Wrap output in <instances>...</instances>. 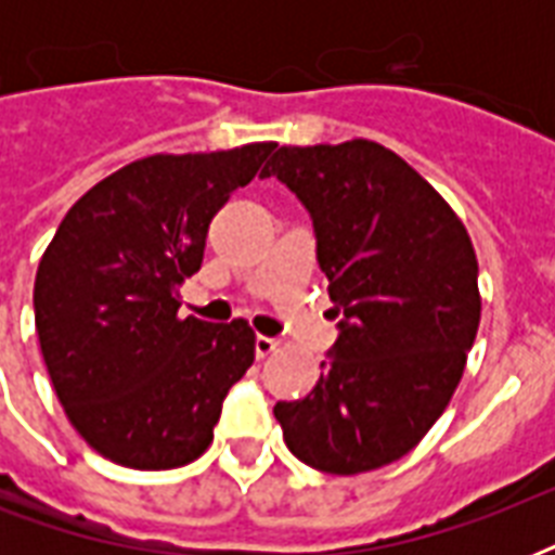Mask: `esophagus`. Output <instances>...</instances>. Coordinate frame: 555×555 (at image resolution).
<instances>
[{"label": "esophagus", "instance_id": "34e87169", "mask_svg": "<svg viewBox=\"0 0 555 555\" xmlns=\"http://www.w3.org/2000/svg\"><path fill=\"white\" fill-rule=\"evenodd\" d=\"M279 348H282V343L276 337H256V357L259 360H268L270 354H276Z\"/></svg>", "mask_w": 555, "mask_h": 555}]
</instances>
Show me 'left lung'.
<instances>
[{
    "mask_svg": "<svg viewBox=\"0 0 555 555\" xmlns=\"http://www.w3.org/2000/svg\"><path fill=\"white\" fill-rule=\"evenodd\" d=\"M261 176L311 212L343 317L311 395L273 414L302 464L379 469L421 443L461 383L481 322L473 238L426 178L365 138L282 146Z\"/></svg>",
    "mask_w": 555,
    "mask_h": 555,
    "instance_id": "obj_1",
    "label": "left lung"
}]
</instances>
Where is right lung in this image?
<instances>
[{
	"label": "right lung",
	"instance_id": "add662e5",
	"mask_svg": "<svg viewBox=\"0 0 555 555\" xmlns=\"http://www.w3.org/2000/svg\"><path fill=\"white\" fill-rule=\"evenodd\" d=\"M276 143L150 155L91 186L56 227L34 282L39 348L68 421L129 469L207 452L233 383L256 357L247 320H181L209 221Z\"/></svg>",
	"mask_w": 555,
	"mask_h": 555
}]
</instances>
